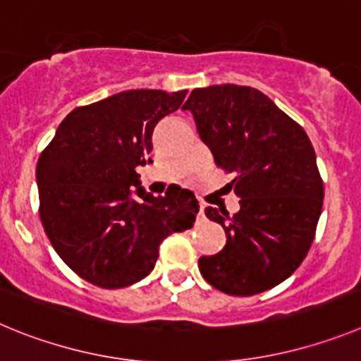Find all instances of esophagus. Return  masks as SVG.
<instances>
[{
	"label": "esophagus",
	"mask_w": 361,
	"mask_h": 361,
	"mask_svg": "<svg viewBox=\"0 0 361 361\" xmlns=\"http://www.w3.org/2000/svg\"><path fill=\"white\" fill-rule=\"evenodd\" d=\"M197 217H204V207H203V204H201V207H200V212H197Z\"/></svg>",
	"instance_id": "34e87169"
}]
</instances>
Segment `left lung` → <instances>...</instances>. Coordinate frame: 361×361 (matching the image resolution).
I'll use <instances>...</instances> for the list:
<instances>
[{"instance_id":"8db88e82","label":"left lung","mask_w":361,"mask_h":361,"mask_svg":"<svg viewBox=\"0 0 361 361\" xmlns=\"http://www.w3.org/2000/svg\"><path fill=\"white\" fill-rule=\"evenodd\" d=\"M217 167L235 173L239 212L204 209L226 245L197 261L203 279L226 295L250 297L281 284L306 259L322 212L324 181L306 131L250 86L192 90L183 106Z\"/></svg>"}]
</instances>
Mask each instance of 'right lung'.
Instances as JSON below:
<instances>
[{"mask_svg":"<svg viewBox=\"0 0 361 361\" xmlns=\"http://www.w3.org/2000/svg\"><path fill=\"white\" fill-rule=\"evenodd\" d=\"M187 90H129L75 108L37 161L39 216L59 257L80 279L116 290L147 277L165 237L190 228L196 196L174 187L154 197L138 165L151 164L152 131ZM136 186L140 202L128 200Z\"/></svg>","mask_w":361,"mask_h":361,"instance_id":"obj_1","label":"right lung"}]
</instances>
